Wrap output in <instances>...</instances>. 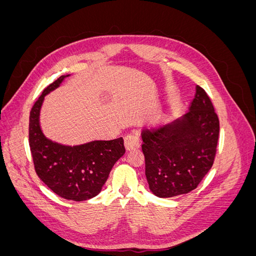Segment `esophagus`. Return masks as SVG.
<instances>
[{"mask_svg": "<svg viewBox=\"0 0 256 256\" xmlns=\"http://www.w3.org/2000/svg\"><path fill=\"white\" fill-rule=\"evenodd\" d=\"M140 136L136 132H131L125 136V146L128 150L140 147Z\"/></svg>", "mask_w": 256, "mask_h": 256, "instance_id": "1", "label": "esophagus"}]
</instances>
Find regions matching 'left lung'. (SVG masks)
<instances>
[{
    "instance_id": "obj_1",
    "label": "left lung",
    "mask_w": 256,
    "mask_h": 256,
    "mask_svg": "<svg viewBox=\"0 0 256 256\" xmlns=\"http://www.w3.org/2000/svg\"><path fill=\"white\" fill-rule=\"evenodd\" d=\"M219 130L212 100L198 85L182 118L143 129L145 175L154 194L173 198L194 190L214 164Z\"/></svg>"
}]
</instances>
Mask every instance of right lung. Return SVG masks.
Here are the masks:
<instances>
[{"label":"right lung","instance_id":"right-lung-1","mask_svg":"<svg viewBox=\"0 0 256 256\" xmlns=\"http://www.w3.org/2000/svg\"><path fill=\"white\" fill-rule=\"evenodd\" d=\"M69 74L48 85L30 113L28 142L38 177L58 196L80 202L102 191L115 162L125 154L122 138L68 146L46 138L40 115L44 96L58 88Z\"/></svg>","mask_w":256,"mask_h":256}]
</instances>
